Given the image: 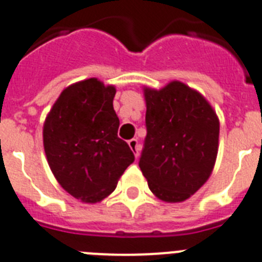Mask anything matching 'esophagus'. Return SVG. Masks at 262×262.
Returning a JSON list of instances; mask_svg holds the SVG:
<instances>
[{
	"label": "esophagus",
	"instance_id": "esophagus-1",
	"mask_svg": "<svg viewBox=\"0 0 262 262\" xmlns=\"http://www.w3.org/2000/svg\"><path fill=\"white\" fill-rule=\"evenodd\" d=\"M129 148L132 149V151L135 153L136 158L140 156V145H138V141H137V138H132V140H129Z\"/></svg>",
	"mask_w": 262,
	"mask_h": 262
}]
</instances>
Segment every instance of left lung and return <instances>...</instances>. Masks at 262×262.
I'll use <instances>...</instances> for the list:
<instances>
[{"instance_id": "1", "label": "left lung", "mask_w": 262, "mask_h": 262, "mask_svg": "<svg viewBox=\"0 0 262 262\" xmlns=\"http://www.w3.org/2000/svg\"><path fill=\"white\" fill-rule=\"evenodd\" d=\"M146 137L140 169L153 194L181 202L209 179L219 151L220 122L204 96L180 81L144 89Z\"/></svg>"}]
</instances>
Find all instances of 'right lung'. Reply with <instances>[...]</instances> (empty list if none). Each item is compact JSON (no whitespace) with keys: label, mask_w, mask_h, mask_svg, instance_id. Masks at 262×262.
<instances>
[{"label":"right lung","mask_w":262,"mask_h":262,"mask_svg":"<svg viewBox=\"0 0 262 262\" xmlns=\"http://www.w3.org/2000/svg\"><path fill=\"white\" fill-rule=\"evenodd\" d=\"M116 88L89 78L62 90L43 124L48 164L61 186L83 202H98L113 192L135 161L117 136L113 109Z\"/></svg>","instance_id":"obj_1"}]
</instances>
